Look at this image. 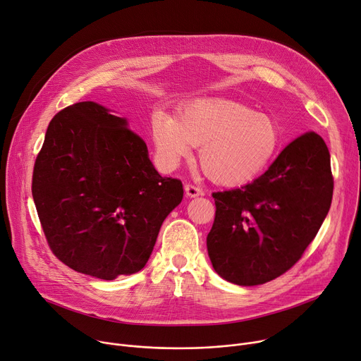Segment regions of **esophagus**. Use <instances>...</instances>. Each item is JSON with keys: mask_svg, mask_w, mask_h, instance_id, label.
Listing matches in <instances>:
<instances>
[{"mask_svg": "<svg viewBox=\"0 0 361 361\" xmlns=\"http://www.w3.org/2000/svg\"><path fill=\"white\" fill-rule=\"evenodd\" d=\"M185 192H186V197L189 198H195V197H200V195H204V192L201 188L195 186V185H185Z\"/></svg>", "mask_w": 361, "mask_h": 361, "instance_id": "1", "label": "esophagus"}]
</instances>
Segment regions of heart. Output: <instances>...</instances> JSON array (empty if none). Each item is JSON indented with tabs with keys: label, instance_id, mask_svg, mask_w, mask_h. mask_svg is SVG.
<instances>
[{
	"label": "heart",
	"instance_id": "obj_1",
	"mask_svg": "<svg viewBox=\"0 0 361 361\" xmlns=\"http://www.w3.org/2000/svg\"><path fill=\"white\" fill-rule=\"evenodd\" d=\"M150 134L160 161L173 168L200 146V164L218 185L238 186L259 178L279 153L282 133L266 113L233 101L186 105L179 120L156 111Z\"/></svg>",
	"mask_w": 361,
	"mask_h": 361
}]
</instances>
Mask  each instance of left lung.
Here are the masks:
<instances>
[{"label": "left lung", "instance_id": "left-lung-1", "mask_svg": "<svg viewBox=\"0 0 361 361\" xmlns=\"http://www.w3.org/2000/svg\"><path fill=\"white\" fill-rule=\"evenodd\" d=\"M332 190L322 137L314 131L299 135L252 183L212 193L216 211L207 237L212 267L240 286L279 277L315 238Z\"/></svg>", "mask_w": 361, "mask_h": 361}]
</instances>
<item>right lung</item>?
<instances>
[{
    "mask_svg": "<svg viewBox=\"0 0 361 361\" xmlns=\"http://www.w3.org/2000/svg\"><path fill=\"white\" fill-rule=\"evenodd\" d=\"M32 193L53 255L79 273L113 281L146 266L183 186L159 175L126 118L85 101L51 118Z\"/></svg>",
    "mask_w": 361,
    "mask_h": 361,
    "instance_id": "right-lung-1",
    "label": "right lung"
}]
</instances>
